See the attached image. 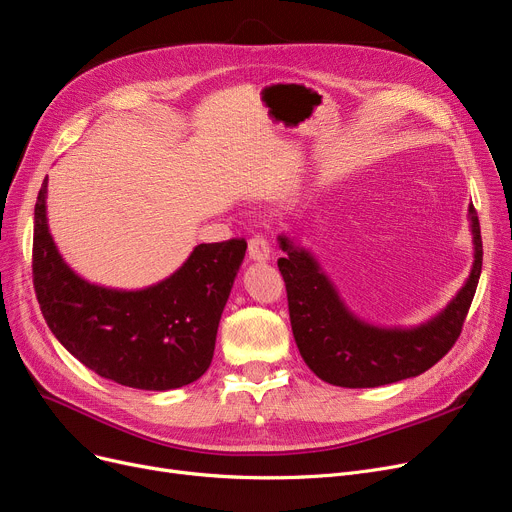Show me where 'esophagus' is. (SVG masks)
<instances>
[{
    "mask_svg": "<svg viewBox=\"0 0 512 512\" xmlns=\"http://www.w3.org/2000/svg\"><path fill=\"white\" fill-rule=\"evenodd\" d=\"M270 253H272V247H270V240L265 236H253L249 240V257L253 261H265L270 259Z\"/></svg>",
    "mask_w": 512,
    "mask_h": 512,
    "instance_id": "esophagus-1",
    "label": "esophagus"
}]
</instances>
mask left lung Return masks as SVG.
Wrapping results in <instances>:
<instances>
[{"label":"left lung","instance_id":"left-lung-1","mask_svg":"<svg viewBox=\"0 0 512 512\" xmlns=\"http://www.w3.org/2000/svg\"><path fill=\"white\" fill-rule=\"evenodd\" d=\"M475 263L469 280L437 318L410 330L374 328L355 320L318 263L286 238L278 259L301 358L322 381L349 387H381L427 372L458 341L481 276L483 244L475 207L471 205Z\"/></svg>","mask_w":512,"mask_h":512}]
</instances>
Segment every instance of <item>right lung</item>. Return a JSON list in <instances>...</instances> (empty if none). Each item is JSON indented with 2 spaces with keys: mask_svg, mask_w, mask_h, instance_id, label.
Wrapping results in <instances>:
<instances>
[{
  "mask_svg": "<svg viewBox=\"0 0 512 512\" xmlns=\"http://www.w3.org/2000/svg\"><path fill=\"white\" fill-rule=\"evenodd\" d=\"M46 182L35 203L33 286L54 337L85 368L125 387L167 391L201 379L247 240L198 244L161 284L110 291L81 280L56 251Z\"/></svg>",
  "mask_w": 512,
  "mask_h": 512,
  "instance_id": "obj_1",
  "label": "right lung"
}]
</instances>
